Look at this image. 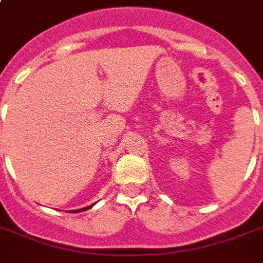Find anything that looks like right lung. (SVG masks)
I'll return each mask as SVG.
<instances>
[{
  "label": "right lung",
  "instance_id": "add662e5",
  "mask_svg": "<svg viewBox=\"0 0 263 263\" xmlns=\"http://www.w3.org/2000/svg\"><path fill=\"white\" fill-rule=\"evenodd\" d=\"M95 203H97V202H95ZM95 203H92L91 204V206H87V208H83V209H79V210H72V212L73 213H79V212H84V210H88V209H91L92 208V206H94Z\"/></svg>",
  "mask_w": 263,
  "mask_h": 263
}]
</instances>
